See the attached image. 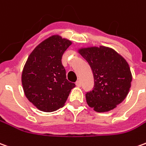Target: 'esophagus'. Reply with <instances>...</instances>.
Instances as JSON below:
<instances>
[{"mask_svg":"<svg viewBox=\"0 0 146 146\" xmlns=\"http://www.w3.org/2000/svg\"><path fill=\"white\" fill-rule=\"evenodd\" d=\"M75 84H76V85L77 87H80L81 86V82H80V80H77Z\"/></svg>","mask_w":146,"mask_h":146,"instance_id":"obj_1","label":"esophagus"}]
</instances>
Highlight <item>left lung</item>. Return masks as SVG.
I'll use <instances>...</instances> for the list:
<instances>
[{
	"mask_svg": "<svg viewBox=\"0 0 146 146\" xmlns=\"http://www.w3.org/2000/svg\"><path fill=\"white\" fill-rule=\"evenodd\" d=\"M94 77L93 90L85 95L88 105L96 112H108L126 99L131 87L129 64L114 49L104 46L80 47Z\"/></svg>",
	"mask_w": 146,
	"mask_h": 146,
	"instance_id": "1",
	"label": "left lung"
}]
</instances>
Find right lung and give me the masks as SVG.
Masks as SVG:
<instances>
[{"label":"right lung","mask_w":146,"mask_h":146,"mask_svg":"<svg viewBox=\"0 0 146 146\" xmlns=\"http://www.w3.org/2000/svg\"><path fill=\"white\" fill-rule=\"evenodd\" d=\"M72 41L54 35L33 50L23 66L21 81L27 100L38 110L52 112L65 105L75 84L66 79L62 57Z\"/></svg>","instance_id":"1"}]
</instances>
